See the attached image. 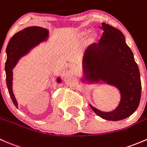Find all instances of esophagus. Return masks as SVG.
Masks as SVG:
<instances>
[{
	"mask_svg": "<svg viewBox=\"0 0 147 147\" xmlns=\"http://www.w3.org/2000/svg\"><path fill=\"white\" fill-rule=\"evenodd\" d=\"M71 70L73 71H78V66H77L76 64H74V63H73V64L71 65Z\"/></svg>",
	"mask_w": 147,
	"mask_h": 147,
	"instance_id": "esophagus-1",
	"label": "esophagus"
}]
</instances>
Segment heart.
I'll use <instances>...</instances> for the list:
<instances>
[{
  "label": "heart",
  "instance_id": "heart-1",
  "mask_svg": "<svg viewBox=\"0 0 147 147\" xmlns=\"http://www.w3.org/2000/svg\"><path fill=\"white\" fill-rule=\"evenodd\" d=\"M89 32V30H86V29H84V30H80L79 33H78V36L80 37H84L87 35V33ZM98 38V34L95 32H92L91 33H90V35L88 36V40L90 43H93L94 42H96V40H97Z\"/></svg>",
  "mask_w": 147,
  "mask_h": 147
}]
</instances>
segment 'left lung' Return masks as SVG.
Returning <instances> with one entry per match:
<instances>
[{"mask_svg":"<svg viewBox=\"0 0 147 147\" xmlns=\"http://www.w3.org/2000/svg\"><path fill=\"white\" fill-rule=\"evenodd\" d=\"M103 36L98 44L84 52L82 83L103 84L119 90L120 101L115 109L102 111L89 104L101 118L119 121L130 117L137 109L142 94L140 73L134 54L119 29L102 23Z\"/></svg>","mask_w":147,"mask_h":147,"instance_id":"left-lung-1","label":"left lung"}]
</instances>
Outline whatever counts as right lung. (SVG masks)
Here are the masks:
<instances>
[{"label":"right lung","instance_id":"add662e5","mask_svg":"<svg viewBox=\"0 0 147 147\" xmlns=\"http://www.w3.org/2000/svg\"><path fill=\"white\" fill-rule=\"evenodd\" d=\"M49 38L48 29L39 26H30L16 33L7 46V60L5 66L6 84L10 96L17 108L18 104L13 90V69L21 58L30 53L33 48L40 43L47 41ZM56 82L58 84L61 82L60 76L57 77Z\"/></svg>","mask_w":147,"mask_h":147}]
</instances>
